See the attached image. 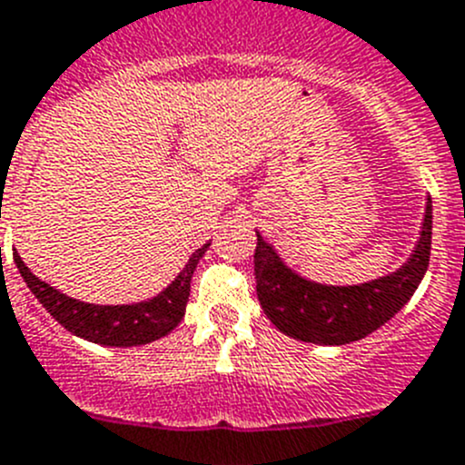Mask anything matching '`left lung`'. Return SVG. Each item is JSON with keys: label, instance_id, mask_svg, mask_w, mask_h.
Returning a JSON list of instances; mask_svg holds the SVG:
<instances>
[{"label": "left lung", "instance_id": "8db88e82", "mask_svg": "<svg viewBox=\"0 0 465 465\" xmlns=\"http://www.w3.org/2000/svg\"><path fill=\"white\" fill-rule=\"evenodd\" d=\"M431 214V198H427L420 240L411 258L397 272L360 285H325L304 279L258 232L255 291L265 316L285 336L318 346H346L369 336L397 316L427 274Z\"/></svg>", "mask_w": 465, "mask_h": 465}]
</instances>
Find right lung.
<instances>
[{
  "label": "right lung",
  "instance_id": "obj_1",
  "mask_svg": "<svg viewBox=\"0 0 465 465\" xmlns=\"http://www.w3.org/2000/svg\"><path fill=\"white\" fill-rule=\"evenodd\" d=\"M207 249H210V242L191 255L177 279L156 297L135 302V304L117 306L87 304V302L74 300V297L64 295L57 288L38 279L36 274H32V270L25 265L18 253H13V261L18 265L20 276L25 279L29 291L34 292V297L44 304V309L64 330L80 336V339L92 341V343H101V346L131 348L152 343V341L170 334L174 327L180 325V321L184 318L186 302H189L191 276H193L198 261Z\"/></svg>",
  "mask_w": 465,
  "mask_h": 465
}]
</instances>
